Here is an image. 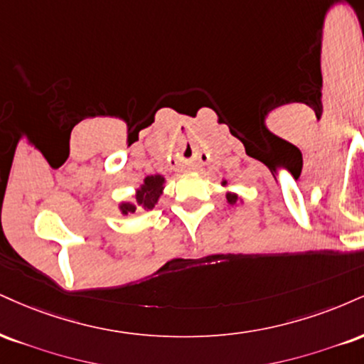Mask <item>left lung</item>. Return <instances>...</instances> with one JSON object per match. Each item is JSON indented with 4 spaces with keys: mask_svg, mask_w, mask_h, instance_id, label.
Here are the masks:
<instances>
[{
    "mask_svg": "<svg viewBox=\"0 0 364 364\" xmlns=\"http://www.w3.org/2000/svg\"><path fill=\"white\" fill-rule=\"evenodd\" d=\"M227 200H229V203L234 205L235 201H237V195H232V193H229V195H227Z\"/></svg>",
    "mask_w": 364,
    "mask_h": 364,
    "instance_id": "1",
    "label": "left lung"
}]
</instances>
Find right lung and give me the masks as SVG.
<instances>
[{"label": "right lung", "mask_w": 364, "mask_h": 364, "mask_svg": "<svg viewBox=\"0 0 364 364\" xmlns=\"http://www.w3.org/2000/svg\"><path fill=\"white\" fill-rule=\"evenodd\" d=\"M164 185V178L163 176H147L146 181H144V185L140 186V190L137 191V195H135V198H137V203H139V210L140 208H146V210H151L154 208V205L157 203V198H159L161 195V188ZM122 213H134L135 210V205H130V203H122Z\"/></svg>", "instance_id": "add662e5"}]
</instances>
